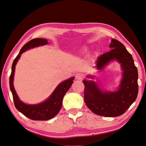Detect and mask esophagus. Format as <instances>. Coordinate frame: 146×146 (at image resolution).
Returning a JSON list of instances; mask_svg holds the SVG:
<instances>
[{"mask_svg":"<svg viewBox=\"0 0 146 146\" xmlns=\"http://www.w3.org/2000/svg\"><path fill=\"white\" fill-rule=\"evenodd\" d=\"M84 78V74L82 73H78L76 74V78L78 80H81Z\"/></svg>","mask_w":146,"mask_h":146,"instance_id":"obj_1","label":"esophagus"}]
</instances>
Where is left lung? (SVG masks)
<instances>
[{
  "label": "left lung",
  "instance_id": "8db88e82",
  "mask_svg": "<svg viewBox=\"0 0 146 146\" xmlns=\"http://www.w3.org/2000/svg\"><path fill=\"white\" fill-rule=\"evenodd\" d=\"M112 49L97 59V67L102 69L111 61L116 59L121 64L123 76L120 88L115 92H103L92 80H84V101L94 114L114 117L125 113L137 98L138 93V70L133 59L121 42L112 39ZM88 78H90L88 76Z\"/></svg>",
  "mask_w": 146,
  "mask_h": 146
}]
</instances>
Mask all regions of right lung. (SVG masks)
I'll return each instance as SVG.
<instances>
[{
    "instance_id": "right-lung-1",
    "label": "right lung",
    "mask_w": 146,
    "mask_h": 146,
    "mask_svg": "<svg viewBox=\"0 0 146 146\" xmlns=\"http://www.w3.org/2000/svg\"><path fill=\"white\" fill-rule=\"evenodd\" d=\"M47 40L42 38H35L26 43L21 48L19 55L14 59L12 65L11 73L9 77L10 89L13 94L15 108L24 115L33 120H47L57 115L61 108L64 96L73 82V77L61 82L56 88L48 99L41 104L38 105H26L20 100L13 85L15 65L21 55L25 51L35 47L47 44Z\"/></svg>"
}]
</instances>
